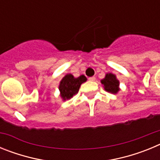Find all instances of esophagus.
I'll return each mask as SVG.
<instances>
[{"instance_id": "esophagus-1", "label": "esophagus", "mask_w": 160, "mask_h": 160, "mask_svg": "<svg viewBox=\"0 0 160 160\" xmlns=\"http://www.w3.org/2000/svg\"><path fill=\"white\" fill-rule=\"evenodd\" d=\"M96 80V78L95 77H90V78H89V81H90V82H94V81H95Z\"/></svg>"}]
</instances>
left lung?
Listing matches in <instances>:
<instances>
[{
    "instance_id": "left-lung-1",
    "label": "left lung",
    "mask_w": 160,
    "mask_h": 160,
    "mask_svg": "<svg viewBox=\"0 0 160 160\" xmlns=\"http://www.w3.org/2000/svg\"><path fill=\"white\" fill-rule=\"evenodd\" d=\"M103 88L106 91L111 94H117L120 90L119 81L117 78L116 75L112 73H106L105 78L101 80Z\"/></svg>"
}]
</instances>
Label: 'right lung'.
I'll return each instance as SVG.
<instances>
[{
    "label": "right lung",
    "mask_w": 160,
    "mask_h": 160,
    "mask_svg": "<svg viewBox=\"0 0 160 160\" xmlns=\"http://www.w3.org/2000/svg\"><path fill=\"white\" fill-rule=\"evenodd\" d=\"M86 76L80 75L78 78H74L71 73H67L62 78L59 83V91L60 97L62 101L70 99L78 92L79 88L83 82H87Z\"/></svg>",
    "instance_id": "right-lung-1"
}]
</instances>
